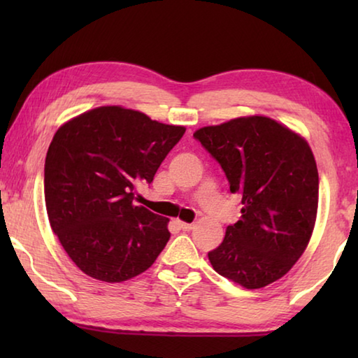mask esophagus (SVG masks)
<instances>
[{
    "label": "esophagus",
    "mask_w": 358,
    "mask_h": 358,
    "mask_svg": "<svg viewBox=\"0 0 358 358\" xmlns=\"http://www.w3.org/2000/svg\"><path fill=\"white\" fill-rule=\"evenodd\" d=\"M178 226H180V229H183V230H191V229L194 227V224H191V222L178 221Z\"/></svg>",
    "instance_id": "obj_1"
}]
</instances>
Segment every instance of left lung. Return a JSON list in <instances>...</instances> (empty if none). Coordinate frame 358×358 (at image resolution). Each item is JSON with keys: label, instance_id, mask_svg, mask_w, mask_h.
I'll return each mask as SVG.
<instances>
[{"label": "left lung", "instance_id": "1", "mask_svg": "<svg viewBox=\"0 0 358 358\" xmlns=\"http://www.w3.org/2000/svg\"><path fill=\"white\" fill-rule=\"evenodd\" d=\"M241 196V217L208 252L221 276L260 289L292 268L311 238L319 202L313 151L286 126L266 117H243L194 132Z\"/></svg>", "mask_w": 358, "mask_h": 358}]
</instances>
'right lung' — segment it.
<instances>
[{"label":"right lung","instance_id":"1","mask_svg":"<svg viewBox=\"0 0 358 358\" xmlns=\"http://www.w3.org/2000/svg\"><path fill=\"white\" fill-rule=\"evenodd\" d=\"M185 131L107 106L78 115L53 136L44 169L48 221L85 275L131 280L164 250L169 220L137 207L134 189L153 181Z\"/></svg>","mask_w":358,"mask_h":358}]
</instances>
